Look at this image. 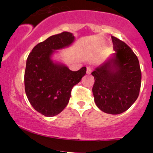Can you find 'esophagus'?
Instances as JSON below:
<instances>
[{"mask_svg":"<svg viewBox=\"0 0 153 153\" xmlns=\"http://www.w3.org/2000/svg\"><path fill=\"white\" fill-rule=\"evenodd\" d=\"M91 72H92V69L89 68V67H88V68H87V69H86V73L89 75V74L91 73Z\"/></svg>","mask_w":153,"mask_h":153,"instance_id":"1","label":"esophagus"}]
</instances>
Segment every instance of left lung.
Listing matches in <instances>:
<instances>
[{
    "label": "left lung",
    "instance_id": "left-lung-1",
    "mask_svg": "<svg viewBox=\"0 0 153 153\" xmlns=\"http://www.w3.org/2000/svg\"><path fill=\"white\" fill-rule=\"evenodd\" d=\"M116 53L96 68L93 91L97 106L112 115L125 112L138 98L142 80L139 59L123 41L112 36Z\"/></svg>",
    "mask_w": 153,
    "mask_h": 153
}]
</instances>
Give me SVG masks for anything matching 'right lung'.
<instances>
[{
  "mask_svg": "<svg viewBox=\"0 0 153 153\" xmlns=\"http://www.w3.org/2000/svg\"><path fill=\"white\" fill-rule=\"evenodd\" d=\"M74 40L73 33L69 32L50 36L37 44L27 59L25 93L33 108L45 116H54L62 111L68 105L73 86L86 73L85 67L71 71L51 59L55 50L69 46Z\"/></svg>",
  "mask_w": 153,
  "mask_h": 153,
  "instance_id": "right-lung-1",
  "label": "right lung"
}]
</instances>
